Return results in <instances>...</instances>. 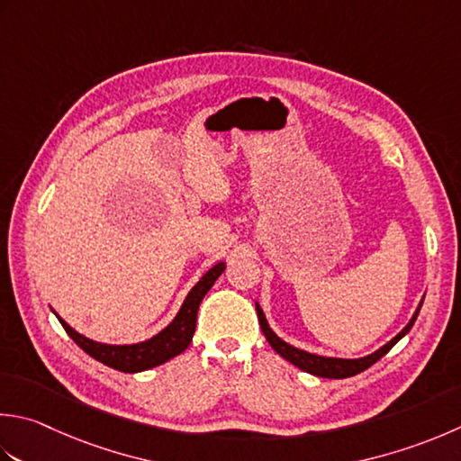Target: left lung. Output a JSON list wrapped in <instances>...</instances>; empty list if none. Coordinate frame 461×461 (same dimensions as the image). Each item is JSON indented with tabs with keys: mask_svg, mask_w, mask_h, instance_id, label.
Masks as SVG:
<instances>
[{
	"mask_svg": "<svg viewBox=\"0 0 461 461\" xmlns=\"http://www.w3.org/2000/svg\"><path fill=\"white\" fill-rule=\"evenodd\" d=\"M421 303H423V297L420 305L416 308V312H413L411 320L408 321V326H405L398 336L392 338L390 341H387L385 346H382L380 349H375L374 354L369 356H364V357H356V359H348V357H328V356H318V354H310V351L305 349H300L295 348L292 344H287V341H284L282 338L277 336V333L269 328V323L266 320V313L264 310H261V305L256 302V310H258V318H259V326H261V331H264L266 339L269 341V346H272L279 356H282L284 359H287V362L294 364L295 367H300L302 372H308L312 375H318V377H328V380H344V377H351L356 375L359 372H364V369H367L369 366H374L377 359L384 357L387 351H390L398 341L408 333L413 326V321H416L418 313L421 310Z\"/></svg>",
	"mask_w": 461,
	"mask_h": 461,
	"instance_id": "8db88e82",
	"label": "left lung"
}]
</instances>
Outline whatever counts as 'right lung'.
<instances>
[{
  "instance_id": "obj_1",
  "label": "right lung",
  "mask_w": 461,
  "mask_h": 461,
  "mask_svg": "<svg viewBox=\"0 0 461 461\" xmlns=\"http://www.w3.org/2000/svg\"><path fill=\"white\" fill-rule=\"evenodd\" d=\"M225 269V261H218L213 267L207 269V272L200 277L185 300L182 308L176 313V318L171 320L167 326L158 331L156 336L149 339L138 341V344H102V341L89 339L81 336L79 331L69 326L68 321H63L56 313V318L68 331V336L76 341V344L86 351L87 356H92L97 362H102L107 367H113L117 372L123 374H138L146 372L156 366H161L169 362L171 357H176L187 349L192 344L194 331H195V321H197V310H200V303L205 297V294L212 290L215 279L221 276Z\"/></svg>"
}]
</instances>
